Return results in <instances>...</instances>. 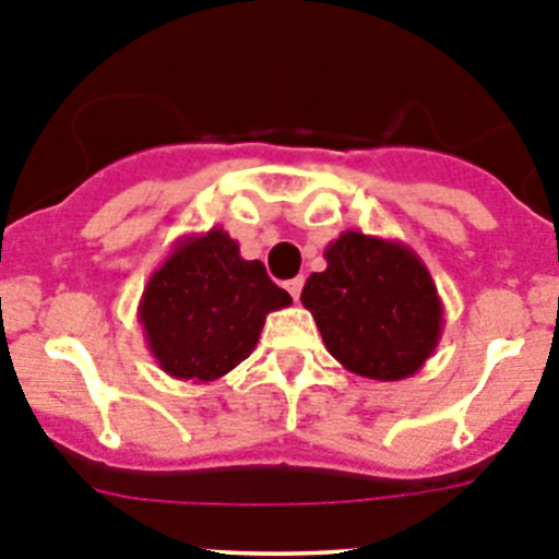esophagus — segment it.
<instances>
[{"label": "esophagus", "instance_id": "34e87169", "mask_svg": "<svg viewBox=\"0 0 559 559\" xmlns=\"http://www.w3.org/2000/svg\"><path fill=\"white\" fill-rule=\"evenodd\" d=\"M284 286H286V292H289V295L297 300V297H300V292H304V278H292V281H286Z\"/></svg>", "mask_w": 559, "mask_h": 559}]
</instances>
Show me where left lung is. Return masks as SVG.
Returning a JSON list of instances; mask_svg holds the SVG:
<instances>
[{
    "mask_svg": "<svg viewBox=\"0 0 559 559\" xmlns=\"http://www.w3.org/2000/svg\"><path fill=\"white\" fill-rule=\"evenodd\" d=\"M328 267L304 286L328 353L369 380L419 372L444 331L430 270L397 239L344 231L325 248Z\"/></svg>",
    "mask_w": 559,
    "mask_h": 559,
    "instance_id": "obj_1",
    "label": "left lung"
}]
</instances>
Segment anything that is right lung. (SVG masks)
Segmentation results:
<instances>
[{"label":"right lung","instance_id":"1","mask_svg":"<svg viewBox=\"0 0 559 559\" xmlns=\"http://www.w3.org/2000/svg\"><path fill=\"white\" fill-rule=\"evenodd\" d=\"M292 297L221 226L187 234L151 273L138 306L151 356L176 380L212 383L253 353L270 311Z\"/></svg>","mask_w":559,"mask_h":559}]
</instances>
